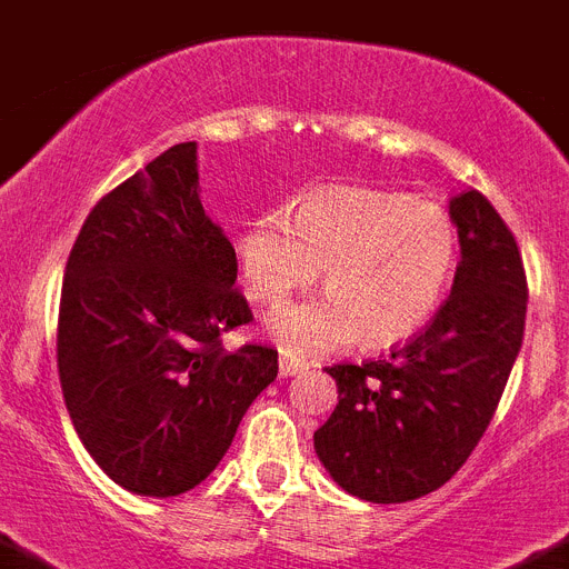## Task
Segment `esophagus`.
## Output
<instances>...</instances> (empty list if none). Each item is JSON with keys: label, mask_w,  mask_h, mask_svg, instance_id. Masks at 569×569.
I'll return each instance as SVG.
<instances>
[{"label": "esophagus", "mask_w": 569, "mask_h": 569, "mask_svg": "<svg viewBox=\"0 0 569 569\" xmlns=\"http://www.w3.org/2000/svg\"><path fill=\"white\" fill-rule=\"evenodd\" d=\"M303 371H309V362L297 360V357H289V355L280 357V373H283V377H295V373H303Z\"/></svg>", "instance_id": "34e87169"}]
</instances>
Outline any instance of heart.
I'll return each instance as SVG.
<instances>
[{"instance_id": "obj_1", "label": "heart", "mask_w": 569, "mask_h": 569, "mask_svg": "<svg viewBox=\"0 0 569 569\" xmlns=\"http://www.w3.org/2000/svg\"><path fill=\"white\" fill-rule=\"evenodd\" d=\"M240 278L278 303L322 269L326 295L274 309L266 329L286 351L322 355L360 337L366 348L411 340L433 320L459 266V229L437 203L402 192L322 187L295 218L260 212L234 240Z\"/></svg>"}]
</instances>
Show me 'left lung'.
I'll return each instance as SVG.
<instances>
[{"mask_svg":"<svg viewBox=\"0 0 569 569\" xmlns=\"http://www.w3.org/2000/svg\"><path fill=\"white\" fill-rule=\"evenodd\" d=\"M459 229L450 295L391 355L337 362L335 413L315 450L351 496L397 505L442 488L488 431L525 337L527 274L519 243L479 189L450 201Z\"/></svg>","mask_w":569,"mask_h":569,"instance_id":"left-lung-1","label":"left lung"}]
</instances>
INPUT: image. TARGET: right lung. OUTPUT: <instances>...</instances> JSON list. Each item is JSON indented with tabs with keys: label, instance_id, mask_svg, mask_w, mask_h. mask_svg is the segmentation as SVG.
I'll use <instances>...</instances> for the list:
<instances>
[{
	"label": "right lung",
	"instance_id": "add662e5",
	"mask_svg": "<svg viewBox=\"0 0 569 569\" xmlns=\"http://www.w3.org/2000/svg\"><path fill=\"white\" fill-rule=\"evenodd\" d=\"M196 141L176 144L87 214L61 280L56 360L64 406L90 457L138 496L201 485L278 348L223 335L252 322L238 258L198 198Z\"/></svg>",
	"mask_w": 569,
	"mask_h": 569
}]
</instances>
